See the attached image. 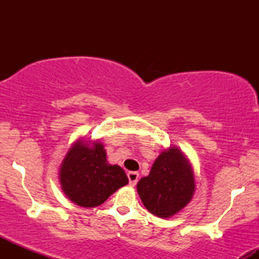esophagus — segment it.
Instances as JSON below:
<instances>
[{"label": "esophagus", "instance_id": "34e87169", "mask_svg": "<svg viewBox=\"0 0 259 259\" xmlns=\"http://www.w3.org/2000/svg\"><path fill=\"white\" fill-rule=\"evenodd\" d=\"M127 178H129V184L132 186H135L139 180V173L138 171H129L127 173Z\"/></svg>", "mask_w": 259, "mask_h": 259}]
</instances>
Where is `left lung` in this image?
I'll return each mask as SVG.
<instances>
[{"label":"left lung","instance_id":"obj_1","mask_svg":"<svg viewBox=\"0 0 259 259\" xmlns=\"http://www.w3.org/2000/svg\"><path fill=\"white\" fill-rule=\"evenodd\" d=\"M136 187L148 212L159 218H170L194 197V168L179 148L169 146L159 153L150 174L141 178Z\"/></svg>","mask_w":259,"mask_h":259}]
</instances>
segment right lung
I'll use <instances>...</instances> for the list:
<instances>
[{
  "label": "right lung",
  "mask_w": 259,
  "mask_h": 259,
  "mask_svg": "<svg viewBox=\"0 0 259 259\" xmlns=\"http://www.w3.org/2000/svg\"><path fill=\"white\" fill-rule=\"evenodd\" d=\"M62 191L73 203L92 208L102 204L129 180L117 164L107 162V153L99 140L74 141L62 160L58 173Z\"/></svg>",
  "instance_id": "obj_1"
}]
</instances>
